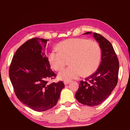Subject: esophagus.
<instances>
[{"label": "esophagus", "mask_w": 130, "mask_h": 130, "mask_svg": "<svg viewBox=\"0 0 130 130\" xmlns=\"http://www.w3.org/2000/svg\"><path fill=\"white\" fill-rule=\"evenodd\" d=\"M69 83H70V81H64V85H66H66H68Z\"/></svg>", "instance_id": "obj_1"}]
</instances>
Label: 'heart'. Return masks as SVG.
Here are the masks:
<instances>
[{"label": "heart", "instance_id": "b5f03b06", "mask_svg": "<svg viewBox=\"0 0 130 130\" xmlns=\"http://www.w3.org/2000/svg\"><path fill=\"white\" fill-rule=\"evenodd\" d=\"M58 48L49 52L48 59L52 68L60 70L66 59L71 58L68 68L58 73L59 79L70 81L84 75L88 76L96 71L101 58V50L96 41L85 38H70L60 43Z\"/></svg>", "mask_w": 130, "mask_h": 130}]
</instances>
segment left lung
I'll return each mask as SVG.
<instances>
[{
	"instance_id": "1",
	"label": "left lung",
	"mask_w": 130,
	"mask_h": 130,
	"mask_svg": "<svg viewBox=\"0 0 130 130\" xmlns=\"http://www.w3.org/2000/svg\"><path fill=\"white\" fill-rule=\"evenodd\" d=\"M93 34L101 49V62L95 73L85 81H80L75 94L78 102L88 106L98 105L109 96L118 83L119 69V61L111 43L99 34Z\"/></svg>"
}]
</instances>
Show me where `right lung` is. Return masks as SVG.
<instances>
[{
	"label": "right lung",
	"instance_id": "1",
	"mask_svg": "<svg viewBox=\"0 0 130 130\" xmlns=\"http://www.w3.org/2000/svg\"><path fill=\"white\" fill-rule=\"evenodd\" d=\"M48 40L34 38L26 41L15 52L9 66V76L16 96L37 111L55 106L64 87L62 81L48 83L56 76L45 54Z\"/></svg>",
	"mask_w": 130,
	"mask_h": 130
}]
</instances>
